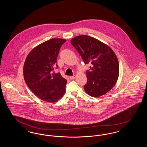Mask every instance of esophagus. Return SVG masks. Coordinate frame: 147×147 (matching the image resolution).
<instances>
[{"label": "esophagus", "mask_w": 147, "mask_h": 147, "mask_svg": "<svg viewBox=\"0 0 147 147\" xmlns=\"http://www.w3.org/2000/svg\"><path fill=\"white\" fill-rule=\"evenodd\" d=\"M76 77V75H74V76H70L69 78H70V79H75Z\"/></svg>", "instance_id": "34e87169"}]
</instances>
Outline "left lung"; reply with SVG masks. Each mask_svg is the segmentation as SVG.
<instances>
[{
    "label": "left lung",
    "mask_w": 147,
    "mask_h": 147,
    "mask_svg": "<svg viewBox=\"0 0 147 147\" xmlns=\"http://www.w3.org/2000/svg\"><path fill=\"white\" fill-rule=\"evenodd\" d=\"M70 43L85 64H91L90 69L86 71L85 92L94 98L105 95L119 78V61L115 53L106 44L87 35L76 36Z\"/></svg>",
    "instance_id": "left-lung-1"
}]
</instances>
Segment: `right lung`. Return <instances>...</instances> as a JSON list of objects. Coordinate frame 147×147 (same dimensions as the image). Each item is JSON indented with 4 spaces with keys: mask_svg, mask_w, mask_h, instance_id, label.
Masks as SVG:
<instances>
[{
    "mask_svg": "<svg viewBox=\"0 0 147 147\" xmlns=\"http://www.w3.org/2000/svg\"><path fill=\"white\" fill-rule=\"evenodd\" d=\"M66 40L52 38L34 47L27 56L23 68L25 81L36 96L56 102L63 97L67 80L59 73H53L57 58Z\"/></svg>",
    "mask_w": 147,
    "mask_h": 147,
    "instance_id": "obj_1",
    "label": "right lung"
}]
</instances>
